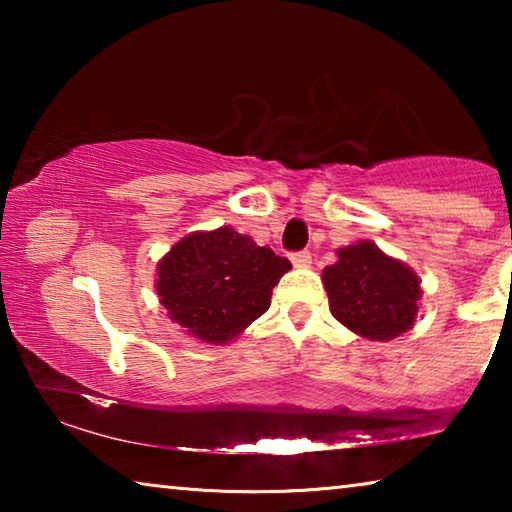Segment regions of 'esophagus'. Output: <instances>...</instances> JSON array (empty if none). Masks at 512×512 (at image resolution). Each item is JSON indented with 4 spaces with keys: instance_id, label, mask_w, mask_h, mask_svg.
Wrapping results in <instances>:
<instances>
[{
    "instance_id": "1",
    "label": "esophagus",
    "mask_w": 512,
    "mask_h": 512,
    "mask_svg": "<svg viewBox=\"0 0 512 512\" xmlns=\"http://www.w3.org/2000/svg\"><path fill=\"white\" fill-rule=\"evenodd\" d=\"M291 262L296 268H307L311 264V253L309 250H298V253L291 255Z\"/></svg>"
}]
</instances>
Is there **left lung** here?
Returning a JSON list of instances; mask_svg holds the SVG:
<instances>
[{
    "label": "left lung",
    "instance_id": "left-lung-1",
    "mask_svg": "<svg viewBox=\"0 0 512 512\" xmlns=\"http://www.w3.org/2000/svg\"><path fill=\"white\" fill-rule=\"evenodd\" d=\"M323 271L329 311L341 325L370 341H391L409 332L422 296L420 277L400 259L359 241L336 250Z\"/></svg>",
    "mask_w": 512,
    "mask_h": 512
}]
</instances>
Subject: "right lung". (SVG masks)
<instances>
[{"label": "right lung", "mask_w": 512, "mask_h": 512, "mask_svg": "<svg viewBox=\"0 0 512 512\" xmlns=\"http://www.w3.org/2000/svg\"><path fill=\"white\" fill-rule=\"evenodd\" d=\"M291 268L230 225L192 232L158 264L160 305L194 339L225 345L271 307L273 287Z\"/></svg>", "instance_id": "add662e5"}]
</instances>
